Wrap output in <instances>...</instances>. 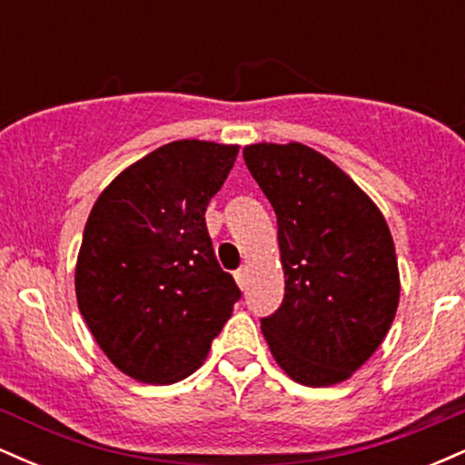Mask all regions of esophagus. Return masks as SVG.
Returning <instances> with one entry per match:
<instances>
[{"label":"esophagus","instance_id":"34e87169","mask_svg":"<svg viewBox=\"0 0 465 465\" xmlns=\"http://www.w3.org/2000/svg\"><path fill=\"white\" fill-rule=\"evenodd\" d=\"M233 277H236V284L244 291V288H247V277H249L247 266H242V269H238L236 273H233Z\"/></svg>","mask_w":465,"mask_h":465}]
</instances>
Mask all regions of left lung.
I'll list each match as a JSON object with an SVG mask.
<instances>
[{"mask_svg":"<svg viewBox=\"0 0 465 465\" xmlns=\"http://www.w3.org/2000/svg\"><path fill=\"white\" fill-rule=\"evenodd\" d=\"M249 173L273 205L284 302L262 319L295 382H343L382 343L400 302L396 247L376 203L303 143H251Z\"/></svg>","mask_w":465,"mask_h":465,"instance_id":"obj_1","label":"left lung"}]
</instances>
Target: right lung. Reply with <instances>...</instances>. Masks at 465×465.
Returning <instances> with one entry per match:
<instances>
[{
    "instance_id": "obj_1",
    "label": "right lung",
    "mask_w": 465,
    "mask_h": 465,
    "mask_svg": "<svg viewBox=\"0 0 465 465\" xmlns=\"http://www.w3.org/2000/svg\"><path fill=\"white\" fill-rule=\"evenodd\" d=\"M238 146L170 142L122 170L94 203L76 262V300L120 371L151 385L194 373L240 288L216 262L205 210Z\"/></svg>"
}]
</instances>
